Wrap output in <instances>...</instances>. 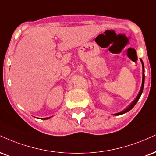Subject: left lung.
<instances>
[{"mask_svg": "<svg viewBox=\"0 0 156 156\" xmlns=\"http://www.w3.org/2000/svg\"><path fill=\"white\" fill-rule=\"evenodd\" d=\"M141 62H142V70H143V73H142V86H141V89H140V92H139L137 97H136V99H134V101L132 102V104L129 105L128 108H127L126 109H125L124 110H123V111H121V112H119V113H115V115H122V114L123 113H126V112H127L128 111H129V110H131L132 109L134 108L135 105L136 104V102H138L139 99H140V96H141L142 93V91H143V88H144V65H143V62H142V59H141Z\"/></svg>", "mask_w": 156, "mask_h": 156, "instance_id": "1", "label": "left lung"}]
</instances>
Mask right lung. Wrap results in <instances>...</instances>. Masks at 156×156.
Instances as JSON below:
<instances>
[{
  "label": "right lung",
  "mask_w": 156,
  "mask_h": 156,
  "mask_svg": "<svg viewBox=\"0 0 156 156\" xmlns=\"http://www.w3.org/2000/svg\"><path fill=\"white\" fill-rule=\"evenodd\" d=\"M48 119V118H46V119Z\"/></svg>",
  "instance_id": "right-lung-1"
}]
</instances>
